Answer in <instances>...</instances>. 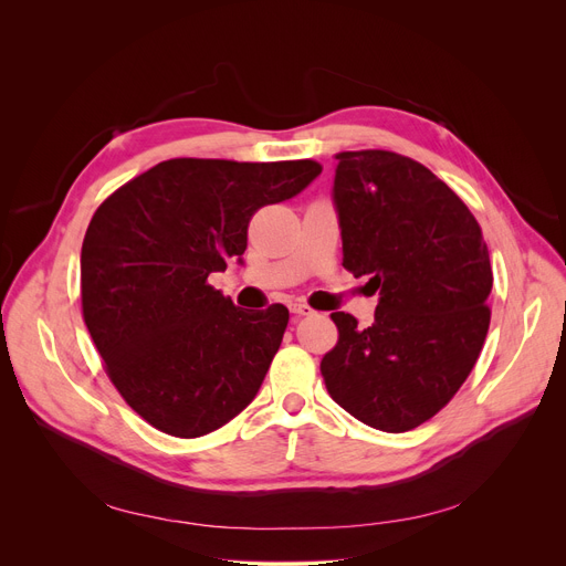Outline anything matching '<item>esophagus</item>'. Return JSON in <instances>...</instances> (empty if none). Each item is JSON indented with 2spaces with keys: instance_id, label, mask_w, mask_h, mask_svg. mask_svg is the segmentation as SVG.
<instances>
[{
  "instance_id": "obj_1",
  "label": "esophagus",
  "mask_w": 566,
  "mask_h": 566,
  "mask_svg": "<svg viewBox=\"0 0 566 566\" xmlns=\"http://www.w3.org/2000/svg\"><path fill=\"white\" fill-rule=\"evenodd\" d=\"M291 314H293V321H298V318H303V316H312L314 310L307 307V305H303V303H295V305H291Z\"/></svg>"
}]
</instances>
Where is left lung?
I'll use <instances>...</instances> for the list:
<instances>
[{
    "mask_svg": "<svg viewBox=\"0 0 566 566\" xmlns=\"http://www.w3.org/2000/svg\"><path fill=\"white\" fill-rule=\"evenodd\" d=\"M333 203L344 268L369 275V328L331 314L339 342L321 374L367 427L401 433L448 403L484 346L493 286L489 248L468 206L424 165L392 151L337 156Z\"/></svg>",
    "mask_w": 566,
    "mask_h": 566,
    "instance_id": "obj_1",
    "label": "left lung"
}]
</instances>
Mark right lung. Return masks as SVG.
<instances>
[{
  "instance_id": "add662e5",
  "label": "right lung",
  "mask_w": 566,
  "mask_h": 566,
  "mask_svg": "<svg viewBox=\"0 0 566 566\" xmlns=\"http://www.w3.org/2000/svg\"><path fill=\"white\" fill-rule=\"evenodd\" d=\"M318 174L314 160L176 158L101 203L82 243V314L116 390L148 424L197 438L256 397L289 310L245 312L208 275L243 263L261 206Z\"/></svg>"
}]
</instances>
